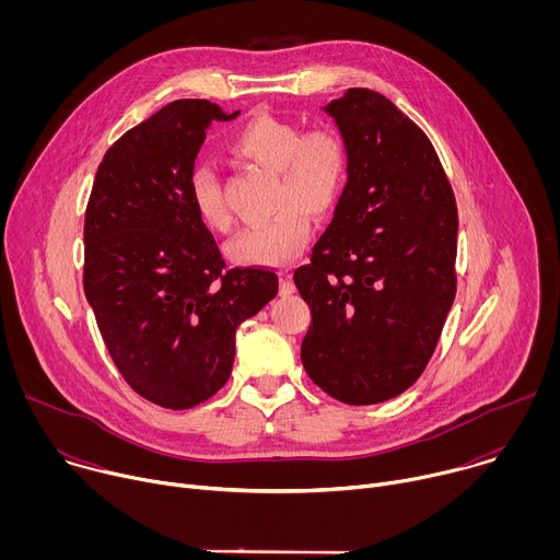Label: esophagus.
Masks as SVG:
<instances>
[{"mask_svg": "<svg viewBox=\"0 0 560 560\" xmlns=\"http://www.w3.org/2000/svg\"><path fill=\"white\" fill-rule=\"evenodd\" d=\"M294 290H296V288H294L292 277H290L288 272H281V279H279V292H281V296H290Z\"/></svg>", "mask_w": 560, "mask_h": 560, "instance_id": "obj_1", "label": "esophagus"}]
</instances>
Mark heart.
Returning <instances> with one entry per match:
<instances>
[{"label": "heart", "mask_w": 560, "mask_h": 560, "mask_svg": "<svg viewBox=\"0 0 560 560\" xmlns=\"http://www.w3.org/2000/svg\"><path fill=\"white\" fill-rule=\"evenodd\" d=\"M228 152L275 173V212L236 234L225 246L230 261L242 266H283L307 242L310 218L326 219L348 179V148L330 126L301 130L296 121L268 113L255 115L228 139ZM190 201L201 223L214 232L232 228L223 186L210 168H199L190 177Z\"/></svg>", "instance_id": "heart-1"}]
</instances>
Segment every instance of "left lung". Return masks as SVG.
I'll list each match as a JSON object with an SVG mask.
<instances>
[{
	"mask_svg": "<svg viewBox=\"0 0 560 560\" xmlns=\"http://www.w3.org/2000/svg\"><path fill=\"white\" fill-rule=\"evenodd\" d=\"M324 110L348 148V184L294 270L312 312L301 361L337 401L372 406L434 354L456 294L458 212L432 141L387 97L348 89Z\"/></svg>",
	"mask_w": 560,
	"mask_h": 560,
	"instance_id": "left-lung-1",
	"label": "left lung"
}]
</instances>
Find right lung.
<instances>
[{
    "label": "right lung",
    "instance_id": "add662e5",
    "mask_svg": "<svg viewBox=\"0 0 560 560\" xmlns=\"http://www.w3.org/2000/svg\"><path fill=\"white\" fill-rule=\"evenodd\" d=\"M238 115L179 100L104 154L84 221V292L126 383L150 404L188 410L217 394L234 335L279 292L275 270L225 268L190 201L206 128Z\"/></svg>",
    "mask_w": 560,
    "mask_h": 560
}]
</instances>
